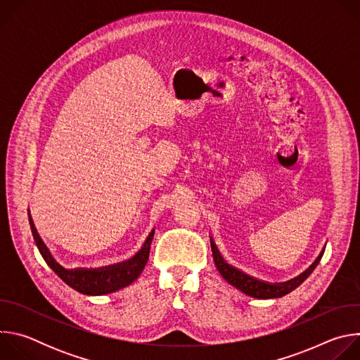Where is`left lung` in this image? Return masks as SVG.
Here are the masks:
<instances>
[{"instance_id":"8db88e82","label":"left lung","mask_w":360,"mask_h":360,"mask_svg":"<svg viewBox=\"0 0 360 360\" xmlns=\"http://www.w3.org/2000/svg\"><path fill=\"white\" fill-rule=\"evenodd\" d=\"M211 248H212V256H214V262L215 266L218 269V272L222 275V278L231 283L232 286H235L236 289H239L240 292H243L248 296L256 297V299H275V297H282L285 295H288L289 292H292L293 289H296L302 282L306 281V278L309 276L314 269L318 266L322 255L325 252V248L322 249V252L319 253V256L316 258V261L307 268L303 274H300L299 276L283 282V283H269V282H264L256 279L253 276L246 275L245 272L236 269L235 266L226 264V261L222 258V255L219 253L214 239L211 238Z\"/></svg>"}]
</instances>
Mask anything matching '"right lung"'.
<instances>
[{
	"label": "right lung",
	"mask_w": 360,
	"mask_h": 360,
	"mask_svg": "<svg viewBox=\"0 0 360 360\" xmlns=\"http://www.w3.org/2000/svg\"><path fill=\"white\" fill-rule=\"evenodd\" d=\"M28 219H30V226H31V232H32L35 245H37L39 253L42 255V258L46 262V265L53 269L68 286H71L72 289H75L79 293L99 296V295H107V293L120 290V289L131 285L134 281H136L148 262L150 243L153 239V231L148 235V238L143 242L139 252L135 253V256H132V258L128 261H124V262L115 264V265H110V266L95 268V269H92V268L91 269H88V268L67 269V268L61 266L54 259V256L51 255L49 249L41 239V236L34 225V221L31 218L30 210H28Z\"/></svg>",
	"instance_id": "add662e5"
}]
</instances>
